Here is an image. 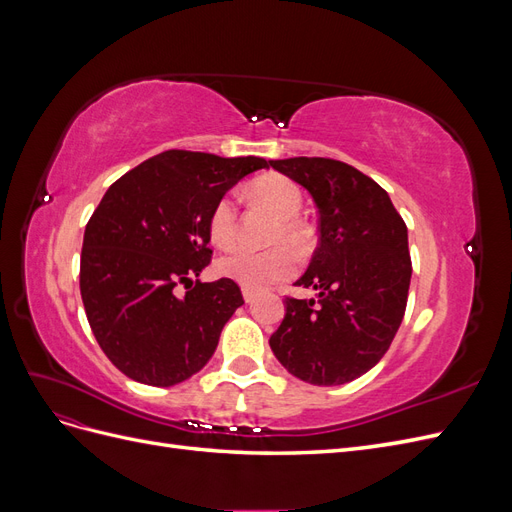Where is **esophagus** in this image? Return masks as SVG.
Here are the masks:
<instances>
[{
	"mask_svg": "<svg viewBox=\"0 0 512 512\" xmlns=\"http://www.w3.org/2000/svg\"><path fill=\"white\" fill-rule=\"evenodd\" d=\"M243 299H245V303H252L256 299V292L250 288H243Z\"/></svg>",
	"mask_w": 512,
	"mask_h": 512,
	"instance_id": "34e87169",
	"label": "esophagus"
}]
</instances>
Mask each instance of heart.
I'll list each match as a JSON object with an SVG mask.
<instances>
[{
	"label": "heart",
	"instance_id": "b5f03b06",
	"mask_svg": "<svg viewBox=\"0 0 512 512\" xmlns=\"http://www.w3.org/2000/svg\"><path fill=\"white\" fill-rule=\"evenodd\" d=\"M252 194L280 218L273 228L271 241H288L294 247H303L307 230L297 218L303 205L299 185L284 175H267L252 185ZM209 235L220 247H230L237 241V198L232 194L222 196L213 205L209 213ZM215 267L222 277H228L243 288L262 290L290 277L297 267V256L288 245H271L265 250L235 247L224 254Z\"/></svg>",
	"mask_w": 512,
	"mask_h": 512
}]
</instances>
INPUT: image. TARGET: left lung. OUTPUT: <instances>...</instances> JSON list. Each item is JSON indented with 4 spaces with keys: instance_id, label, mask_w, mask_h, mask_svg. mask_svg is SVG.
I'll return each instance as SVG.
<instances>
[{
    "instance_id": "8db88e82",
    "label": "left lung",
    "mask_w": 512,
    "mask_h": 512,
    "mask_svg": "<svg viewBox=\"0 0 512 512\" xmlns=\"http://www.w3.org/2000/svg\"><path fill=\"white\" fill-rule=\"evenodd\" d=\"M312 194L320 241L297 286L318 299H286L271 339L292 376L318 386L363 376L389 350L404 320L412 262L408 228L389 194L331 158L269 160Z\"/></svg>"
}]
</instances>
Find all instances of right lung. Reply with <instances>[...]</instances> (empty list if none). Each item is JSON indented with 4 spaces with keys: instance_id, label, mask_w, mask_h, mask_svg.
<instances>
[{
    "instance_id": "1",
    "label": "right lung",
    "mask_w": 512,
    "mask_h": 512,
    "mask_svg": "<svg viewBox=\"0 0 512 512\" xmlns=\"http://www.w3.org/2000/svg\"><path fill=\"white\" fill-rule=\"evenodd\" d=\"M260 168L269 162L256 156L170 149L106 190L85 226L81 297L100 348L128 378L173 386L213 356L243 297L228 277L194 280L213 254L209 213Z\"/></svg>"
}]
</instances>
